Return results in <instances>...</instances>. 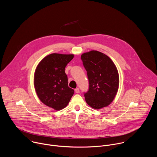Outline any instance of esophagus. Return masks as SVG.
<instances>
[{"instance_id":"34e87169","label":"esophagus","mask_w":157,"mask_h":157,"mask_svg":"<svg viewBox=\"0 0 157 157\" xmlns=\"http://www.w3.org/2000/svg\"><path fill=\"white\" fill-rule=\"evenodd\" d=\"M75 92L76 93H79V88H76L75 89Z\"/></svg>"}]
</instances>
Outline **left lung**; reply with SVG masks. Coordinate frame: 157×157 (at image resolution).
Masks as SVG:
<instances>
[{
	"instance_id": "1",
	"label": "left lung",
	"mask_w": 157,
	"mask_h": 157,
	"mask_svg": "<svg viewBox=\"0 0 157 157\" xmlns=\"http://www.w3.org/2000/svg\"><path fill=\"white\" fill-rule=\"evenodd\" d=\"M81 58L89 81V89L84 93L87 104L95 109L107 106L118 91L116 66L109 57L98 51L83 53Z\"/></svg>"
}]
</instances>
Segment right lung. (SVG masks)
I'll return each mask as SVG.
<instances>
[{"label": "right lung", "instance_id": "obj_1", "mask_svg": "<svg viewBox=\"0 0 157 157\" xmlns=\"http://www.w3.org/2000/svg\"><path fill=\"white\" fill-rule=\"evenodd\" d=\"M73 57V55L50 54L40 62L35 72L34 86L38 97L44 104L56 110L68 105L75 93L68 86L64 71Z\"/></svg>", "mask_w": 157, "mask_h": 157}]
</instances>
